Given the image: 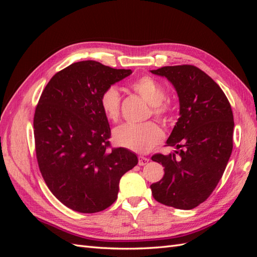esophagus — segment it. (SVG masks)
I'll list each match as a JSON object with an SVG mask.
<instances>
[{
	"mask_svg": "<svg viewBox=\"0 0 257 257\" xmlns=\"http://www.w3.org/2000/svg\"><path fill=\"white\" fill-rule=\"evenodd\" d=\"M149 159L148 158H146V157H138V164L141 165V166H144V165H146V164H148V163H149Z\"/></svg>",
	"mask_w": 257,
	"mask_h": 257,
	"instance_id": "esophagus-1",
	"label": "esophagus"
}]
</instances>
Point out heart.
Wrapping results in <instances>:
<instances>
[{
    "label": "heart",
    "mask_w": 257,
    "mask_h": 257,
    "mask_svg": "<svg viewBox=\"0 0 257 257\" xmlns=\"http://www.w3.org/2000/svg\"><path fill=\"white\" fill-rule=\"evenodd\" d=\"M137 94L141 95L151 106V114L160 121L166 122L170 113V105L165 98V91L162 85L149 76H143L131 84ZM120 93L114 87L106 89L100 96V107L106 118L116 122L120 118ZM164 134L154 122H147L141 125L124 124L113 132L115 144L138 153H147L159 145Z\"/></svg>",
    "instance_id": "b5f03b06"
}]
</instances>
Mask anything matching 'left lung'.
<instances>
[{"label":"left lung","mask_w":257,"mask_h":257,"mask_svg":"<svg viewBox=\"0 0 257 257\" xmlns=\"http://www.w3.org/2000/svg\"><path fill=\"white\" fill-rule=\"evenodd\" d=\"M174 84L180 118L166 142L178 151L154 154L164 177L151 184L154 199L190 210L211 195L226 168L232 150L234 115L223 90L211 77L189 64L151 71Z\"/></svg>","instance_id":"obj_1"}]
</instances>
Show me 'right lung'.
<instances>
[{
    "instance_id": "1",
    "label": "right lung",
    "mask_w": 257,
    "mask_h": 257,
    "mask_svg": "<svg viewBox=\"0 0 257 257\" xmlns=\"http://www.w3.org/2000/svg\"><path fill=\"white\" fill-rule=\"evenodd\" d=\"M132 74L96 61L76 62L46 85L34 113L36 159L48 189L74 211L95 213L111 206L121 177L136 154L111 148L100 96Z\"/></svg>"
}]
</instances>
